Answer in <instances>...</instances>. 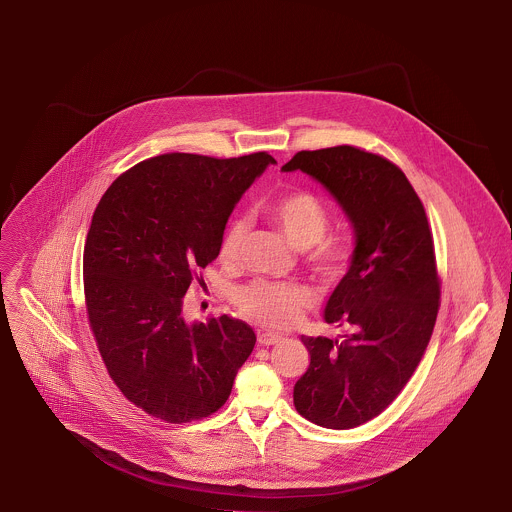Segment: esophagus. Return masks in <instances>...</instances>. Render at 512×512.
Here are the masks:
<instances>
[{
  "label": "esophagus",
  "mask_w": 512,
  "mask_h": 512,
  "mask_svg": "<svg viewBox=\"0 0 512 512\" xmlns=\"http://www.w3.org/2000/svg\"><path fill=\"white\" fill-rule=\"evenodd\" d=\"M284 337L278 335V333H270V331H264V333H258V343L262 347H270V345H276L280 343Z\"/></svg>",
  "instance_id": "esophagus-1"
}]
</instances>
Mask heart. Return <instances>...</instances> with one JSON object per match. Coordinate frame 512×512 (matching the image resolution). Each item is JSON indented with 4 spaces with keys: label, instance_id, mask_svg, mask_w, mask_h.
Returning a JSON list of instances; mask_svg holds the SVG:
<instances>
[{
    "label": "heart",
    "instance_id": "obj_1",
    "mask_svg": "<svg viewBox=\"0 0 512 512\" xmlns=\"http://www.w3.org/2000/svg\"><path fill=\"white\" fill-rule=\"evenodd\" d=\"M268 217L297 250H309L311 270L327 282L341 278L351 262V244L343 238L325 236L329 215L309 193H290L268 207ZM248 232V220H230L220 238L219 256L224 262L238 258ZM244 317L272 329H288L301 319L311 303V292L297 284L252 282L234 293Z\"/></svg>",
    "mask_w": 512,
    "mask_h": 512
}]
</instances>
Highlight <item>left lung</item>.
Masks as SVG:
<instances>
[{
	"instance_id": "1",
	"label": "left lung",
	"mask_w": 512,
	"mask_h": 512,
	"mask_svg": "<svg viewBox=\"0 0 512 512\" xmlns=\"http://www.w3.org/2000/svg\"><path fill=\"white\" fill-rule=\"evenodd\" d=\"M282 171L315 179L353 226L349 270L323 315L349 333L341 339L301 335L311 361L293 386L303 418L351 430L400 394L430 343L439 307L430 224L406 175L359 147L299 151Z\"/></svg>"
}]
</instances>
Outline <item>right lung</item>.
I'll return each mask as SVG.
<instances>
[{
	"label": "right lung",
	"instance_id": "add662e5",
	"mask_svg": "<svg viewBox=\"0 0 512 512\" xmlns=\"http://www.w3.org/2000/svg\"><path fill=\"white\" fill-rule=\"evenodd\" d=\"M274 163L266 151L157 155L122 173L94 211L82 258L90 329L116 386L153 418L217 412L256 345L240 319L187 321L183 297L219 256L240 197Z\"/></svg>",
	"mask_w": 512,
	"mask_h": 512
}]
</instances>
